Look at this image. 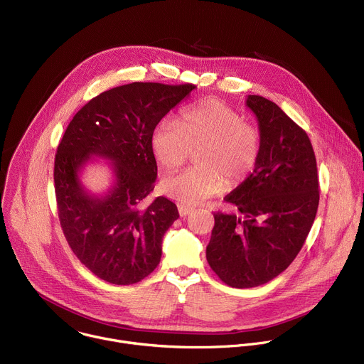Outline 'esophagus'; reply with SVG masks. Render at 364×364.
I'll use <instances>...</instances> for the list:
<instances>
[{
    "label": "esophagus",
    "instance_id": "esophagus-1",
    "mask_svg": "<svg viewBox=\"0 0 364 364\" xmlns=\"http://www.w3.org/2000/svg\"><path fill=\"white\" fill-rule=\"evenodd\" d=\"M178 210H179V215H181V216H186V215H189V212H191L192 209L188 208V206H185V205H178Z\"/></svg>",
    "mask_w": 364,
    "mask_h": 364
}]
</instances>
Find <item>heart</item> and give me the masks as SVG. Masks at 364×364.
Wrapping results in <instances>:
<instances>
[{"label": "heart", "instance_id": "b5f03b06", "mask_svg": "<svg viewBox=\"0 0 364 364\" xmlns=\"http://www.w3.org/2000/svg\"><path fill=\"white\" fill-rule=\"evenodd\" d=\"M259 131L226 102L208 98L181 111L178 122L165 119L154 131L152 151L166 169L182 166L192 155L196 168L166 176L162 192L185 205L195 206L228 189L240 186L259 161Z\"/></svg>", "mask_w": 364, "mask_h": 364}]
</instances>
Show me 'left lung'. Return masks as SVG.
<instances>
[{
	"label": "left lung",
	"mask_w": 364,
	"mask_h": 364,
	"mask_svg": "<svg viewBox=\"0 0 364 364\" xmlns=\"http://www.w3.org/2000/svg\"><path fill=\"white\" fill-rule=\"evenodd\" d=\"M262 149L253 173L225 200L236 213H213L206 259L230 287L264 284L300 252L318 206L317 165L307 134L274 102L249 95Z\"/></svg>",
	"instance_id": "8db88e82"
}]
</instances>
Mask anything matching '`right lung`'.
I'll return each instance as SVG.
<instances>
[{
  "label": "right lung",
  "mask_w": 364,
  "mask_h": 364,
  "mask_svg": "<svg viewBox=\"0 0 364 364\" xmlns=\"http://www.w3.org/2000/svg\"><path fill=\"white\" fill-rule=\"evenodd\" d=\"M192 90L132 82L105 91L75 114L58 145L54 183L63 232L81 263L108 283H138L161 262L162 237L179 213L164 196L144 203L158 173L152 135ZM92 156L113 164L116 181L105 196L90 194L79 179Z\"/></svg>",
  "instance_id": "right-lung-1"
}]
</instances>
